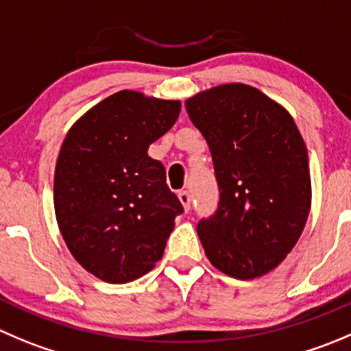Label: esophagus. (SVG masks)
Returning a JSON list of instances; mask_svg holds the SVG:
<instances>
[{"mask_svg": "<svg viewBox=\"0 0 351 351\" xmlns=\"http://www.w3.org/2000/svg\"><path fill=\"white\" fill-rule=\"evenodd\" d=\"M178 196H179V202L182 203L186 212H189V208H191V195H189V191H179Z\"/></svg>", "mask_w": 351, "mask_h": 351, "instance_id": "1", "label": "esophagus"}]
</instances>
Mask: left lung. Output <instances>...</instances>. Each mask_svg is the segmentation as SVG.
I'll return each instance as SVG.
<instances>
[{"mask_svg":"<svg viewBox=\"0 0 351 351\" xmlns=\"http://www.w3.org/2000/svg\"><path fill=\"white\" fill-rule=\"evenodd\" d=\"M186 110L212 153L219 208L198 222L206 256L236 279L260 278L286 258L312 199L308 153L293 117L246 84L198 93Z\"/></svg>","mask_w":351,"mask_h":351,"instance_id":"1","label":"left lung"}]
</instances>
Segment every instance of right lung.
Wrapping results in <instances>:
<instances>
[{"label": "right lung", "instance_id": "add662e5", "mask_svg": "<svg viewBox=\"0 0 351 351\" xmlns=\"http://www.w3.org/2000/svg\"><path fill=\"white\" fill-rule=\"evenodd\" d=\"M181 112L173 99L119 91L70 128L55 169V213L73 258L112 285L139 279L162 258L184 212L148 156Z\"/></svg>", "mask_w": 351, "mask_h": 351}]
</instances>
